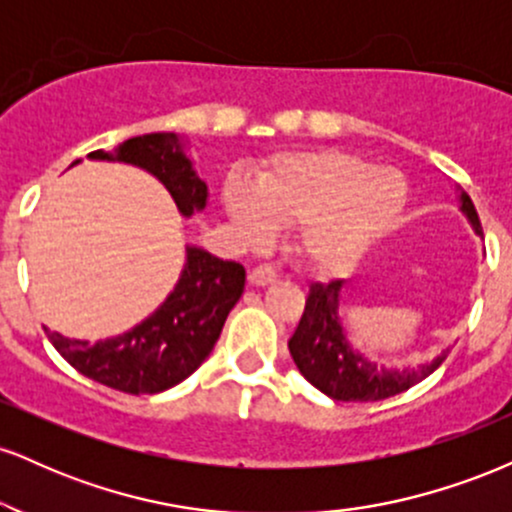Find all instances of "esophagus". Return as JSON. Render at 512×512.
<instances>
[{"mask_svg": "<svg viewBox=\"0 0 512 512\" xmlns=\"http://www.w3.org/2000/svg\"><path fill=\"white\" fill-rule=\"evenodd\" d=\"M248 279L252 286H269L272 281H276V272L269 264H257L255 269H250Z\"/></svg>", "mask_w": 512, "mask_h": 512, "instance_id": "obj_1", "label": "esophagus"}]
</instances>
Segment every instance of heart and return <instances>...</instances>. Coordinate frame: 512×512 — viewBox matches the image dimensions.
Returning a JSON list of instances; mask_svg holds the SVG:
<instances>
[{"mask_svg":"<svg viewBox=\"0 0 512 512\" xmlns=\"http://www.w3.org/2000/svg\"><path fill=\"white\" fill-rule=\"evenodd\" d=\"M409 204L397 168L342 149L279 154L257 170L252 190L228 180L223 207L240 238L262 248L276 226L296 228V255L317 274H349L395 231Z\"/></svg>","mask_w":512,"mask_h":512,"instance_id":"b5f03b06","label":"heart"}]
</instances>
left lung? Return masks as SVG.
<instances>
[{"label":"left lung","instance_id":"left-lung-1","mask_svg":"<svg viewBox=\"0 0 512 512\" xmlns=\"http://www.w3.org/2000/svg\"><path fill=\"white\" fill-rule=\"evenodd\" d=\"M460 211L477 236L481 223L467 192L460 190ZM344 281L313 284L305 298V310L296 332L289 339V351L296 368L327 397L337 402H378L395 397L428 378L450 354V346L431 361L416 368H387L373 363L349 342V334L339 317Z\"/></svg>","mask_w":512,"mask_h":512}]
</instances>
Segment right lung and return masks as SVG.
<instances>
[{"instance_id": "right-lung-1", "label": "right lung", "mask_w": 512, "mask_h": 512, "mask_svg": "<svg viewBox=\"0 0 512 512\" xmlns=\"http://www.w3.org/2000/svg\"><path fill=\"white\" fill-rule=\"evenodd\" d=\"M185 146L187 139L180 134L156 132L127 139L117 151H93L88 158L146 170L170 192L180 214L190 219L195 211L207 207L209 190ZM243 289V264L221 260L197 245H185V267L178 284L132 330L96 344L62 337L48 327L45 332L64 361L86 378L127 395H156L182 383L202 366Z\"/></svg>"}]
</instances>
